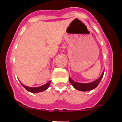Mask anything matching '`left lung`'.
Listing matches in <instances>:
<instances>
[{"instance_id": "8db88e82", "label": "left lung", "mask_w": 122, "mask_h": 122, "mask_svg": "<svg viewBox=\"0 0 122 122\" xmlns=\"http://www.w3.org/2000/svg\"><path fill=\"white\" fill-rule=\"evenodd\" d=\"M104 71H103V73L101 74V76H100V78L98 79L97 80L95 81L92 82L88 83V84H81V83L76 82L73 81L70 77L69 78V81H70V83L71 84L72 86H73L75 89H77V90L84 92L89 91V90H91L95 89L96 87L98 86L99 83L101 81V79L103 78V75H104Z\"/></svg>"}]
</instances>
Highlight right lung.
<instances>
[{
    "mask_svg": "<svg viewBox=\"0 0 122 122\" xmlns=\"http://www.w3.org/2000/svg\"><path fill=\"white\" fill-rule=\"evenodd\" d=\"M50 82H48L47 84H46L45 85L43 86H41V87H27L25 86H24L23 84L22 85L24 87L25 89H26L27 91L30 92H32V93H37V92H43L46 90V89H48V87H49V84H50Z\"/></svg>",
    "mask_w": 122,
    "mask_h": 122,
    "instance_id": "obj_1",
    "label": "right lung"
}]
</instances>
